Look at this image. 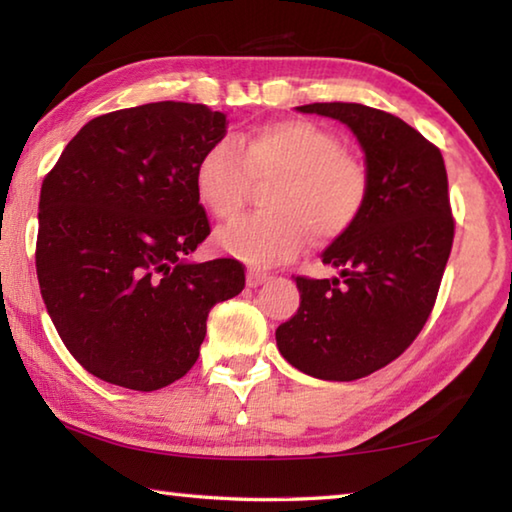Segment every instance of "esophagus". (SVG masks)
<instances>
[{
    "label": "esophagus",
    "instance_id": "34e87169",
    "mask_svg": "<svg viewBox=\"0 0 512 512\" xmlns=\"http://www.w3.org/2000/svg\"><path fill=\"white\" fill-rule=\"evenodd\" d=\"M271 280V273L266 271H259V268H250V271L246 273V282L248 287H259V284H264Z\"/></svg>",
    "mask_w": 512,
    "mask_h": 512
}]
</instances>
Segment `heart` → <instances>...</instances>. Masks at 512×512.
Listing matches in <instances>:
<instances>
[{
	"label": "heart",
	"instance_id": "heart-1",
	"mask_svg": "<svg viewBox=\"0 0 512 512\" xmlns=\"http://www.w3.org/2000/svg\"><path fill=\"white\" fill-rule=\"evenodd\" d=\"M268 212L219 232L221 246L250 264H275L298 255L316 232L320 241L345 235L370 194V169L327 128L307 119H282L210 144L196 164L198 201L216 219L244 210L250 180H271Z\"/></svg>",
	"mask_w": 512,
	"mask_h": 512
}]
</instances>
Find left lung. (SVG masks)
Segmentation results:
<instances>
[{
    "mask_svg": "<svg viewBox=\"0 0 512 512\" xmlns=\"http://www.w3.org/2000/svg\"><path fill=\"white\" fill-rule=\"evenodd\" d=\"M357 135L370 194L352 228L325 248L329 280L298 275L300 307L275 329L293 368L354 381L388 366L427 323L454 241L445 160L436 144L391 112L361 103H309Z\"/></svg>",
    "mask_w": 512,
    "mask_h": 512,
    "instance_id": "left-lung-1",
    "label": "left lung"
}]
</instances>
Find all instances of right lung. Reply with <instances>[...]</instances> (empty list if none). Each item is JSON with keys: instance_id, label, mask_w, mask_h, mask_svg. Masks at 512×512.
<instances>
[{"instance_id": "add662e5", "label": "right lung", "mask_w": 512, "mask_h": 512, "mask_svg": "<svg viewBox=\"0 0 512 512\" xmlns=\"http://www.w3.org/2000/svg\"><path fill=\"white\" fill-rule=\"evenodd\" d=\"M225 126L203 103L108 112L42 180V300L72 357L108 384L158 391L187 375L210 309L244 289L237 259L187 262L210 235L196 164Z\"/></svg>"}]
</instances>
